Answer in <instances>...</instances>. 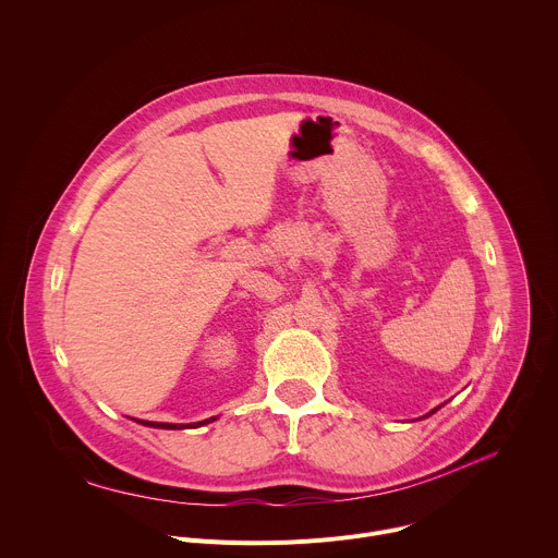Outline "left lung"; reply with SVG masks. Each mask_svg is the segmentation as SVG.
<instances>
[{
	"label": "left lung",
	"instance_id": "8db88e82",
	"mask_svg": "<svg viewBox=\"0 0 558 558\" xmlns=\"http://www.w3.org/2000/svg\"><path fill=\"white\" fill-rule=\"evenodd\" d=\"M440 405H442V403H440ZM440 405H438V408H434V410H429V412H427V414H423V416H432L436 410H440Z\"/></svg>",
	"mask_w": 558,
	"mask_h": 558
}]
</instances>
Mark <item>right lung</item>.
<instances>
[{
    "label": "right lung",
    "instance_id": "add662e5",
    "mask_svg": "<svg viewBox=\"0 0 558 558\" xmlns=\"http://www.w3.org/2000/svg\"><path fill=\"white\" fill-rule=\"evenodd\" d=\"M218 416H209L205 421H198V423H159V421H142V418H133L146 427H157V429H187V427H201V425H207L211 421H216Z\"/></svg>",
    "mask_w": 558,
    "mask_h": 558
}]
</instances>
